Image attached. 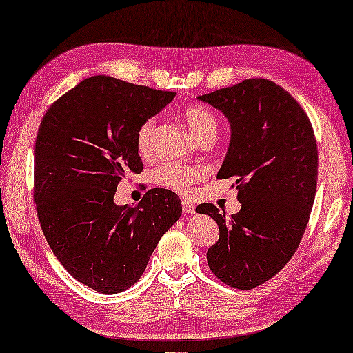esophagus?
Returning <instances> with one entry per match:
<instances>
[{
  "label": "esophagus",
  "mask_w": 353,
  "mask_h": 353,
  "mask_svg": "<svg viewBox=\"0 0 353 353\" xmlns=\"http://www.w3.org/2000/svg\"><path fill=\"white\" fill-rule=\"evenodd\" d=\"M181 205H183V212H185V214H188V215L196 214V205L192 204L190 199H183Z\"/></svg>",
  "instance_id": "1"
}]
</instances>
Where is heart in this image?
I'll return each instance as SVG.
<instances>
[{"instance_id":"1","label":"heart","mask_w":353,"mask_h":353,"mask_svg":"<svg viewBox=\"0 0 353 353\" xmlns=\"http://www.w3.org/2000/svg\"><path fill=\"white\" fill-rule=\"evenodd\" d=\"M181 117L191 130V133L199 139L207 137H216L219 132V120L210 109L199 104L186 105L181 110ZM154 128H156V120L148 119L141 123L137 133V146L138 151L146 156L152 151L154 141ZM205 175L204 167L192 165V163H178V162H165L154 172V180L159 185L170 188L173 191L186 192L190 191L192 185L202 180Z\"/></svg>"}]
</instances>
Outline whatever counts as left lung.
Here are the masks:
<instances>
[{
  "instance_id": "1",
  "label": "left lung",
  "mask_w": 353,
  "mask_h": 353,
  "mask_svg": "<svg viewBox=\"0 0 353 353\" xmlns=\"http://www.w3.org/2000/svg\"><path fill=\"white\" fill-rule=\"evenodd\" d=\"M197 98L228 119L230 146L216 176L234 178L241 202L231 219L214 204L196 209L220 230L207 263L220 281L248 291L273 278L301 244L316 192L315 133L301 104L270 80Z\"/></svg>"
}]
</instances>
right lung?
<instances>
[{
    "mask_svg": "<svg viewBox=\"0 0 353 353\" xmlns=\"http://www.w3.org/2000/svg\"><path fill=\"white\" fill-rule=\"evenodd\" d=\"M176 93L105 75L80 81L46 110L35 141V202L45 238L77 281L103 294L141 278L181 216L173 191L154 188L138 207L114 202L119 183L141 173L137 133Z\"/></svg>",
    "mask_w": 353,
    "mask_h": 353,
    "instance_id": "add662e5",
    "label": "right lung"
}]
</instances>
